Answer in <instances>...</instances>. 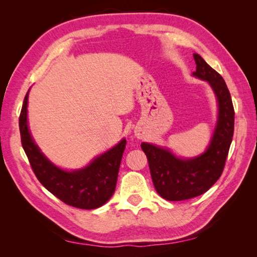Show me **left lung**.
Masks as SVG:
<instances>
[{"label":"left lung","instance_id":"1","mask_svg":"<svg viewBox=\"0 0 257 257\" xmlns=\"http://www.w3.org/2000/svg\"><path fill=\"white\" fill-rule=\"evenodd\" d=\"M195 77L209 81L219 101V120L210 146L203 155L189 160L179 159L167 149L141 144L147 156L152 182L161 198L183 201L206 192L223 172L234 134V107L222 76L198 54Z\"/></svg>","mask_w":257,"mask_h":257}]
</instances>
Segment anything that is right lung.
Instances as JSON below:
<instances>
[{"label": "right lung", "mask_w": 257, "mask_h": 257, "mask_svg": "<svg viewBox=\"0 0 257 257\" xmlns=\"http://www.w3.org/2000/svg\"><path fill=\"white\" fill-rule=\"evenodd\" d=\"M27 99L29 91L25 95L20 114L21 143L38 181L70 206L92 210L105 204L116 188L125 139L96 158L85 169L73 172L64 171L48 161L33 141L27 127Z\"/></svg>", "instance_id": "obj_1"}]
</instances>
